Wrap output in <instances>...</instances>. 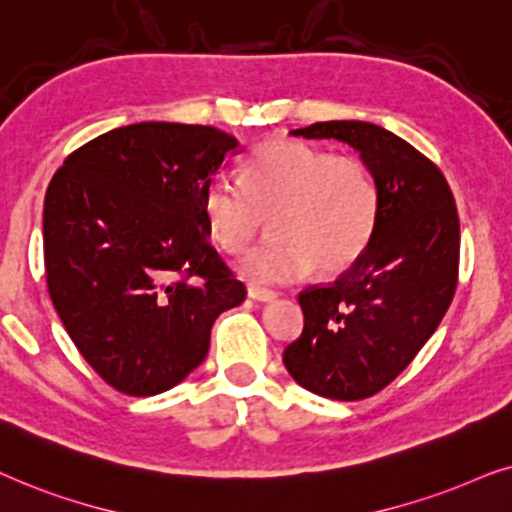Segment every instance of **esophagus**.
Segmentation results:
<instances>
[{
	"label": "esophagus",
	"mask_w": 512,
	"mask_h": 512,
	"mask_svg": "<svg viewBox=\"0 0 512 512\" xmlns=\"http://www.w3.org/2000/svg\"><path fill=\"white\" fill-rule=\"evenodd\" d=\"M248 297H250V299H255V302L269 304V302H274V299H276L278 295H276V292H271V290L255 288V285H250V288H248Z\"/></svg>",
	"instance_id": "1"
}]
</instances>
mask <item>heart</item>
Instances as JSON below:
<instances>
[{"mask_svg": "<svg viewBox=\"0 0 512 512\" xmlns=\"http://www.w3.org/2000/svg\"><path fill=\"white\" fill-rule=\"evenodd\" d=\"M203 217L222 250L241 252L264 215L274 236L238 262L257 285L339 274L363 255L379 215L377 180L363 161L332 156L299 140H269L252 149L243 185L217 175L203 189Z\"/></svg>", "mask_w": 512, "mask_h": 512, "instance_id": "b5f03b06", "label": "heart"}]
</instances>
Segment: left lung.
<instances>
[{
  "label": "left lung",
  "mask_w": 512,
  "mask_h": 512,
  "mask_svg": "<svg viewBox=\"0 0 512 512\" xmlns=\"http://www.w3.org/2000/svg\"><path fill=\"white\" fill-rule=\"evenodd\" d=\"M356 149L379 189L363 255L332 285L299 295L304 330L283 353L290 377L330 400H363L417 356L454 297L459 215L445 175L410 142L367 121L290 131Z\"/></svg>",
  "instance_id": "left-lung-1"
}]
</instances>
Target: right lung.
Returning a JSON list of instances; mask_svg holds the SVG:
<instances>
[{
	"label": "right lung",
	"instance_id": "1",
	"mask_svg": "<svg viewBox=\"0 0 512 512\" xmlns=\"http://www.w3.org/2000/svg\"><path fill=\"white\" fill-rule=\"evenodd\" d=\"M234 135L142 121L70 154L44 201L51 302L86 363L126 395L189 377L222 311L245 299L203 217V189Z\"/></svg>",
	"mask_w": 512,
	"mask_h": 512
}]
</instances>
